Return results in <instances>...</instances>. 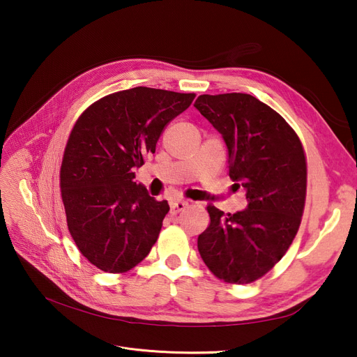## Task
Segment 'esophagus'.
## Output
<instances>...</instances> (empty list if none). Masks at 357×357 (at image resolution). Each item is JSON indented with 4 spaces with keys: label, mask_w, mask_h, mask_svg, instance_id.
Returning <instances> with one entry per match:
<instances>
[{
    "label": "esophagus",
    "mask_w": 357,
    "mask_h": 357,
    "mask_svg": "<svg viewBox=\"0 0 357 357\" xmlns=\"http://www.w3.org/2000/svg\"><path fill=\"white\" fill-rule=\"evenodd\" d=\"M186 205H188V202L186 201H174V202H171V213L178 214L186 208Z\"/></svg>",
    "instance_id": "obj_1"
}]
</instances>
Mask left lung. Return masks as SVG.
<instances>
[{
  "label": "left lung",
  "mask_w": 357,
  "mask_h": 357,
  "mask_svg": "<svg viewBox=\"0 0 357 357\" xmlns=\"http://www.w3.org/2000/svg\"><path fill=\"white\" fill-rule=\"evenodd\" d=\"M194 107L222 135L230 179L249 205L224 214L208 205L210 224L198 236L204 264L227 284H252L282 259L301 224L307 158L295 130L249 93H204Z\"/></svg>",
  "instance_id": "8db88e82"
}]
</instances>
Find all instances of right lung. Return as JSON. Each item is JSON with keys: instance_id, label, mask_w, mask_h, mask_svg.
<instances>
[{"instance_id": "1", "label": "right lung", "mask_w": 357, "mask_h": 357, "mask_svg": "<svg viewBox=\"0 0 357 357\" xmlns=\"http://www.w3.org/2000/svg\"><path fill=\"white\" fill-rule=\"evenodd\" d=\"M194 98L136 86L100 98L75 123L61 166V195L69 233L93 266L126 273L153 248L169 204L150 197L135 171Z\"/></svg>"}]
</instances>
